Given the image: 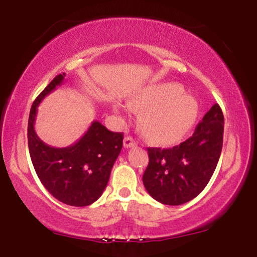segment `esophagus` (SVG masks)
<instances>
[{
  "label": "esophagus",
  "instance_id": "1",
  "mask_svg": "<svg viewBox=\"0 0 257 257\" xmlns=\"http://www.w3.org/2000/svg\"><path fill=\"white\" fill-rule=\"evenodd\" d=\"M135 145H136V142H135V139L133 137H130V136L124 137L123 146L125 147V149H129V147H133Z\"/></svg>",
  "mask_w": 257,
  "mask_h": 257
}]
</instances>
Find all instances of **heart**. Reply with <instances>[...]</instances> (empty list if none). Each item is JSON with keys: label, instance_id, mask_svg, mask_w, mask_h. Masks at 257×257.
I'll return each mask as SVG.
<instances>
[{"label": "heart", "instance_id": "1", "mask_svg": "<svg viewBox=\"0 0 257 257\" xmlns=\"http://www.w3.org/2000/svg\"><path fill=\"white\" fill-rule=\"evenodd\" d=\"M180 85L165 82L139 90L132 106L146 110L143 128L152 141L161 145H175L193 128L198 116V104Z\"/></svg>", "mask_w": 257, "mask_h": 257}]
</instances>
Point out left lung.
I'll return each instance as SVG.
<instances>
[{
	"mask_svg": "<svg viewBox=\"0 0 257 257\" xmlns=\"http://www.w3.org/2000/svg\"><path fill=\"white\" fill-rule=\"evenodd\" d=\"M223 113L214 104L193 136L172 149L149 147L143 182L149 194L165 205H181L205 188L219 162L223 143Z\"/></svg>",
	"mask_w": 257,
	"mask_h": 257,
	"instance_id": "left-lung-1",
	"label": "left lung"
}]
</instances>
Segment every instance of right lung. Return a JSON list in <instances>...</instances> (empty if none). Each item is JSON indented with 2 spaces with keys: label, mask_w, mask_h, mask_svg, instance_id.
<instances>
[{
  "label": "right lung",
  "mask_w": 257,
  "mask_h": 257,
  "mask_svg": "<svg viewBox=\"0 0 257 257\" xmlns=\"http://www.w3.org/2000/svg\"><path fill=\"white\" fill-rule=\"evenodd\" d=\"M66 73L58 75L35 99L28 119V147L38 178L52 196L67 205L87 206L97 201L110 179L113 164L122 149L123 134L113 133L94 121L79 141L55 149L35 133L37 106L60 86Z\"/></svg>",
  "instance_id": "1"
}]
</instances>
